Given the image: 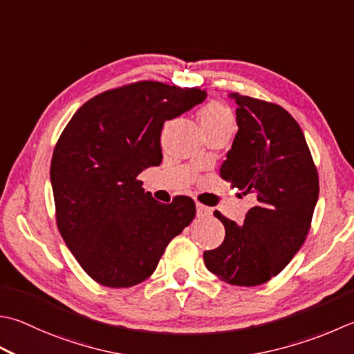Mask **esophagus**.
<instances>
[{"instance_id": "34e87169", "label": "esophagus", "mask_w": 354, "mask_h": 354, "mask_svg": "<svg viewBox=\"0 0 354 354\" xmlns=\"http://www.w3.org/2000/svg\"><path fill=\"white\" fill-rule=\"evenodd\" d=\"M212 213L213 212H212L210 207H205L203 204H196V214L199 218H207V216H210Z\"/></svg>"}]
</instances>
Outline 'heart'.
Listing matches in <instances>:
<instances>
[{
  "label": "heart",
  "mask_w": 354,
  "mask_h": 354,
  "mask_svg": "<svg viewBox=\"0 0 354 354\" xmlns=\"http://www.w3.org/2000/svg\"><path fill=\"white\" fill-rule=\"evenodd\" d=\"M199 122L204 133L214 130H230L234 129V120L230 110L224 104L218 101H212L201 109Z\"/></svg>",
  "instance_id": "heart-1"
}]
</instances>
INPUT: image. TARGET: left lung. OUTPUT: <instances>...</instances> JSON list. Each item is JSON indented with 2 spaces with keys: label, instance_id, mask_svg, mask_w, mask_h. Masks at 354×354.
I'll return each mask as SVG.
<instances>
[{
  "label": "left lung",
  "instance_id": "obj_1",
  "mask_svg": "<svg viewBox=\"0 0 354 354\" xmlns=\"http://www.w3.org/2000/svg\"><path fill=\"white\" fill-rule=\"evenodd\" d=\"M238 133L221 178L256 204L244 224L214 212L225 227L224 242L204 252V264L221 281L253 287L281 273L310 230L319 178L299 124L272 102L230 93Z\"/></svg>",
  "mask_w": 354,
  "mask_h": 354
}]
</instances>
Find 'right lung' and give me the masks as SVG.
Wrapping results in <instances>:
<instances>
[{
	"label": "right lung",
	"mask_w": 354,
	"mask_h": 354,
	"mask_svg": "<svg viewBox=\"0 0 354 354\" xmlns=\"http://www.w3.org/2000/svg\"><path fill=\"white\" fill-rule=\"evenodd\" d=\"M205 98L201 88L135 82L88 100L61 133L50 165L58 228L101 286L126 288L147 279L195 218L192 198L161 204L136 178L161 164L164 122Z\"/></svg>",
	"instance_id": "1"
}]
</instances>
